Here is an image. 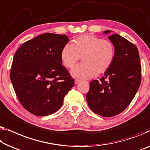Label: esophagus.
<instances>
[{
    "instance_id": "esophagus-1",
    "label": "esophagus",
    "mask_w": 150,
    "mask_h": 150,
    "mask_svg": "<svg viewBox=\"0 0 150 150\" xmlns=\"http://www.w3.org/2000/svg\"><path fill=\"white\" fill-rule=\"evenodd\" d=\"M79 82H80V80H79V79H75V84L79 83Z\"/></svg>"
}]
</instances>
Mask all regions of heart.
<instances>
[{
	"instance_id": "obj_1",
	"label": "heart",
	"mask_w": 150,
	"mask_h": 150,
	"mask_svg": "<svg viewBox=\"0 0 150 150\" xmlns=\"http://www.w3.org/2000/svg\"><path fill=\"white\" fill-rule=\"evenodd\" d=\"M80 57L82 63L71 71L75 78L88 79L106 73L112 64L115 48L110 41L102 40L93 34H83L62 48L61 59L66 67L72 68Z\"/></svg>"
}]
</instances>
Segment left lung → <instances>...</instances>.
I'll return each mask as SVG.
<instances>
[{
  "label": "left lung",
  "instance_id": "1",
  "mask_svg": "<svg viewBox=\"0 0 150 150\" xmlns=\"http://www.w3.org/2000/svg\"><path fill=\"white\" fill-rule=\"evenodd\" d=\"M110 32L106 30L104 33ZM108 39L115 47L113 62L100 81L90 82L86 95L91 110L104 117H114L126 109L135 97L142 79L139 51L135 44L117 33Z\"/></svg>",
  "mask_w": 150,
  "mask_h": 150
}]
</instances>
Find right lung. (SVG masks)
I'll use <instances>...</instances> for the list:
<instances>
[{"label": "right lung", "mask_w": 150, "mask_h": 150, "mask_svg": "<svg viewBox=\"0 0 150 150\" xmlns=\"http://www.w3.org/2000/svg\"><path fill=\"white\" fill-rule=\"evenodd\" d=\"M66 35L46 33L28 40L15 54L10 77L18 100L33 115L44 117L59 110L75 84L62 64Z\"/></svg>", "instance_id": "1"}]
</instances>
